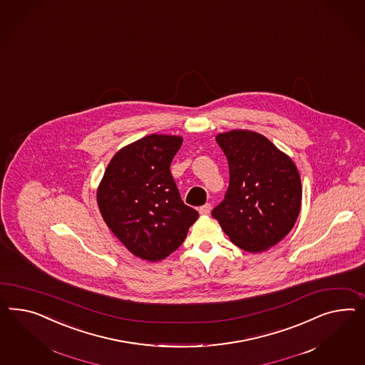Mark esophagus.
Listing matches in <instances>:
<instances>
[{"instance_id":"obj_1","label":"esophagus","mask_w":365,"mask_h":365,"mask_svg":"<svg viewBox=\"0 0 365 365\" xmlns=\"http://www.w3.org/2000/svg\"><path fill=\"white\" fill-rule=\"evenodd\" d=\"M210 211H211V205H210V203H206L205 206L199 207V214H200V215H208Z\"/></svg>"}]
</instances>
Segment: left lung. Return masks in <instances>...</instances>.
<instances>
[{"label":"left lung","mask_w":365,"mask_h":365,"mask_svg":"<svg viewBox=\"0 0 365 365\" xmlns=\"http://www.w3.org/2000/svg\"><path fill=\"white\" fill-rule=\"evenodd\" d=\"M217 142L228 160L230 185L211 215L235 246L266 251L295 226L302 206L299 171L291 158L255 131L220 133Z\"/></svg>","instance_id":"8db88e82"}]
</instances>
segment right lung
Segmentation results:
<instances>
[{
  "instance_id": "obj_1",
  "label": "right lung",
  "mask_w": 365,
  "mask_h": 365,
  "mask_svg": "<svg viewBox=\"0 0 365 365\" xmlns=\"http://www.w3.org/2000/svg\"><path fill=\"white\" fill-rule=\"evenodd\" d=\"M183 139L151 134L111 158L97 190L99 211L128 251L148 262L173 254L199 214L179 195L170 171Z\"/></svg>"
}]
</instances>
